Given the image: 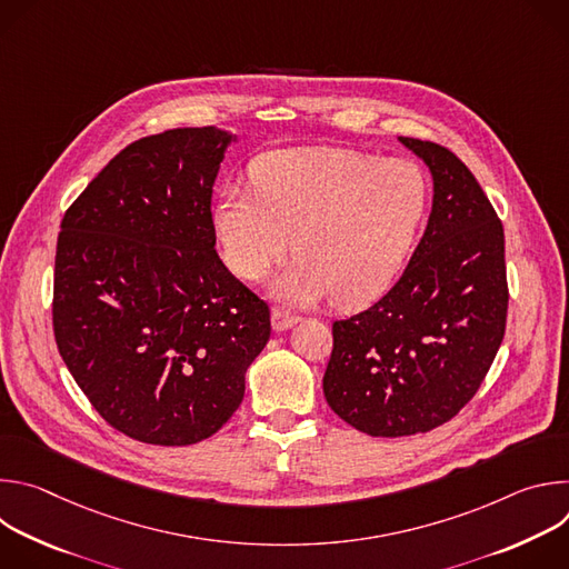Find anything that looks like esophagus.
<instances>
[{
    "mask_svg": "<svg viewBox=\"0 0 569 569\" xmlns=\"http://www.w3.org/2000/svg\"><path fill=\"white\" fill-rule=\"evenodd\" d=\"M297 321H299L297 315H290V312L281 310V308H274V310H272V329H274V331H288V329L295 327Z\"/></svg>",
    "mask_w": 569,
    "mask_h": 569,
    "instance_id": "34e87169",
    "label": "esophagus"
}]
</instances>
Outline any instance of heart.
Returning <instances> with one entry per match:
<instances>
[{
	"label": "heart",
	"instance_id": "1",
	"mask_svg": "<svg viewBox=\"0 0 569 569\" xmlns=\"http://www.w3.org/2000/svg\"><path fill=\"white\" fill-rule=\"evenodd\" d=\"M252 191L227 189L213 231L229 270L257 281L290 250L299 257L274 292L290 303L331 295L340 308L378 299L398 277L430 207V180L412 159L331 148L259 157Z\"/></svg>",
	"mask_w": 569,
	"mask_h": 569
}]
</instances>
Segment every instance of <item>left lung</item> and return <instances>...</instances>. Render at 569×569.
<instances>
[{
	"instance_id": "obj_1",
	"label": "left lung",
	"mask_w": 569,
	"mask_h": 569,
	"mask_svg": "<svg viewBox=\"0 0 569 569\" xmlns=\"http://www.w3.org/2000/svg\"><path fill=\"white\" fill-rule=\"evenodd\" d=\"M432 173L423 238L393 288L333 323L323 373L331 410L371 437H410L450 421L477 393L507 329L505 229L448 148L400 137Z\"/></svg>"
}]
</instances>
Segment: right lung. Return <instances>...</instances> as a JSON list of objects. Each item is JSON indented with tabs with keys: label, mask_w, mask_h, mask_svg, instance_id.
Returning <instances> with one entry per match:
<instances>
[{
	"label": "right lung",
	"mask_w": 569,
	"mask_h": 569,
	"mask_svg": "<svg viewBox=\"0 0 569 569\" xmlns=\"http://www.w3.org/2000/svg\"><path fill=\"white\" fill-rule=\"evenodd\" d=\"M233 137L176 128L126 146L64 211L53 336L94 410L152 446H191L238 410L270 308L216 252L213 182Z\"/></svg>",
	"instance_id": "add662e5"
}]
</instances>
